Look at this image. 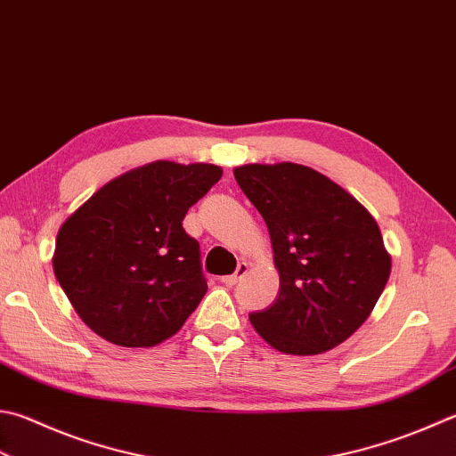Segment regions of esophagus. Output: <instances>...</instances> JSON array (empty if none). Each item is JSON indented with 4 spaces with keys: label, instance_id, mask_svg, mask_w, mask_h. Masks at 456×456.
<instances>
[{
    "label": "esophagus",
    "instance_id": "esophagus-1",
    "mask_svg": "<svg viewBox=\"0 0 456 456\" xmlns=\"http://www.w3.org/2000/svg\"><path fill=\"white\" fill-rule=\"evenodd\" d=\"M246 273H248V264L242 262V264H238V270L232 273V276L222 278V283H224V286H236V283L242 280Z\"/></svg>",
    "mask_w": 456,
    "mask_h": 456
}]
</instances>
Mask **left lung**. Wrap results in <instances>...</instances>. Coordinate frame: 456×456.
Listing matches in <instances>:
<instances>
[{
    "mask_svg": "<svg viewBox=\"0 0 456 456\" xmlns=\"http://www.w3.org/2000/svg\"><path fill=\"white\" fill-rule=\"evenodd\" d=\"M268 226L280 273L276 302L250 315L288 355H317L354 335L387 286L391 256L375 218L317 170L278 162L234 168Z\"/></svg>",
    "mask_w": 456,
    "mask_h": 456,
    "instance_id": "1",
    "label": "left lung"
}]
</instances>
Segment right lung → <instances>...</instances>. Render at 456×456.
Segmentation results:
<instances>
[{"instance_id":"add662e5","label":"right lung","mask_w":456,"mask_h":456,"mask_svg":"<svg viewBox=\"0 0 456 456\" xmlns=\"http://www.w3.org/2000/svg\"><path fill=\"white\" fill-rule=\"evenodd\" d=\"M220 176L204 162H149L63 222L53 272L87 328L121 347L159 346L183 328L208 289L183 220Z\"/></svg>"}]
</instances>
